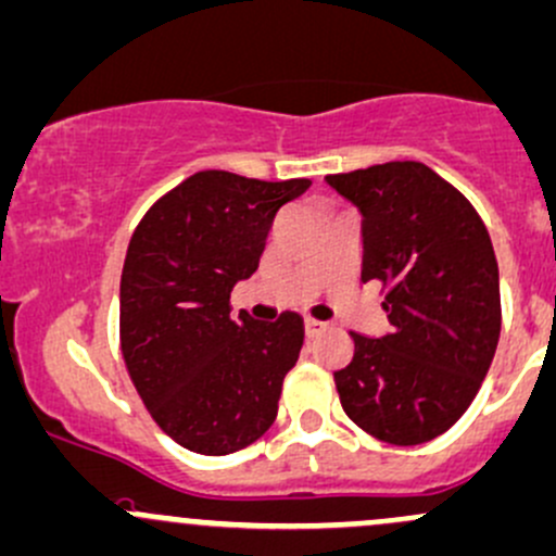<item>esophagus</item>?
I'll return each instance as SVG.
<instances>
[{
  "mask_svg": "<svg viewBox=\"0 0 556 556\" xmlns=\"http://www.w3.org/2000/svg\"><path fill=\"white\" fill-rule=\"evenodd\" d=\"M324 326L326 324H320V320L315 318H304V333H307V337H315L318 331H324Z\"/></svg>",
  "mask_w": 556,
  "mask_h": 556,
  "instance_id": "obj_1",
  "label": "esophagus"
}]
</instances>
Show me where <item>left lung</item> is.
Wrapping results in <instances>:
<instances>
[{"label": "left lung", "instance_id": "obj_1", "mask_svg": "<svg viewBox=\"0 0 556 556\" xmlns=\"http://www.w3.org/2000/svg\"><path fill=\"white\" fill-rule=\"evenodd\" d=\"M326 182L363 214V283L379 280L390 333L352 331L333 371L344 414L376 440L419 445L462 419L501 333L498 262L475 206L421 161Z\"/></svg>", "mask_w": 556, "mask_h": 556}]
</instances>
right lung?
<instances>
[{
  "label": "right lung",
  "mask_w": 556,
  "mask_h": 556,
  "mask_svg": "<svg viewBox=\"0 0 556 556\" xmlns=\"http://www.w3.org/2000/svg\"><path fill=\"white\" fill-rule=\"evenodd\" d=\"M309 180L204 169L146 212L122 270V355L137 395L175 443L204 456L252 445L278 414L304 342L296 313L230 318V291L260 265L278 208Z\"/></svg>",
  "instance_id": "add662e5"
}]
</instances>
